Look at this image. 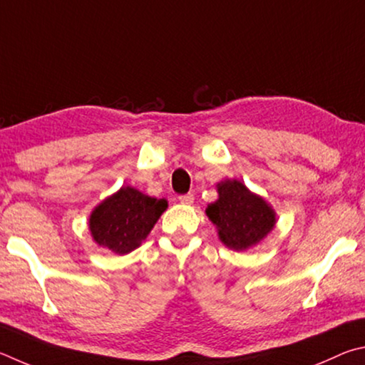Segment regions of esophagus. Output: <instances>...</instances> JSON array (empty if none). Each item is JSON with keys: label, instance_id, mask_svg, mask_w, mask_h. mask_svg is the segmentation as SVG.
Wrapping results in <instances>:
<instances>
[{"label": "esophagus", "instance_id": "esophagus-1", "mask_svg": "<svg viewBox=\"0 0 365 365\" xmlns=\"http://www.w3.org/2000/svg\"><path fill=\"white\" fill-rule=\"evenodd\" d=\"M179 202L184 203V205H190V203H194V195L192 194L179 195Z\"/></svg>", "mask_w": 365, "mask_h": 365}]
</instances>
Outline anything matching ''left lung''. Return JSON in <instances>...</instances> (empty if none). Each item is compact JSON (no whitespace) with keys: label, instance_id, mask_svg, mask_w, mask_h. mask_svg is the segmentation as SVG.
Here are the masks:
<instances>
[{"label":"left lung","instance_id":"left-lung-1","mask_svg":"<svg viewBox=\"0 0 365 365\" xmlns=\"http://www.w3.org/2000/svg\"><path fill=\"white\" fill-rule=\"evenodd\" d=\"M220 199L205 213L218 227L220 239L232 250H247L264 237L276 225L272 208L252 194L240 181L218 184Z\"/></svg>","mask_w":365,"mask_h":365}]
</instances>
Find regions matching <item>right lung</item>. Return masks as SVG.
<instances>
[{
  "mask_svg": "<svg viewBox=\"0 0 365 365\" xmlns=\"http://www.w3.org/2000/svg\"><path fill=\"white\" fill-rule=\"evenodd\" d=\"M166 205L163 199H153L130 186L121 187L91 213L93 239L113 253H130L152 231Z\"/></svg>",
  "mask_w": 365,
  "mask_h": 365,
  "instance_id": "right-lung-1",
  "label": "right lung"
}]
</instances>
